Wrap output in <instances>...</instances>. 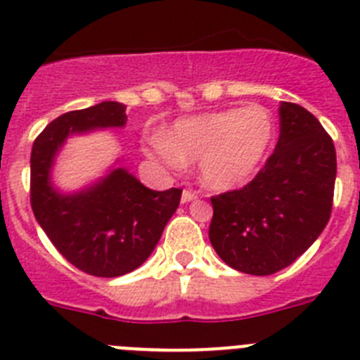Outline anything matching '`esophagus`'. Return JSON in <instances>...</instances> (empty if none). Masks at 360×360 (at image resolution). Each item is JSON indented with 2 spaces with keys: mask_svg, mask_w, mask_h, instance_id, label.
<instances>
[{
  "mask_svg": "<svg viewBox=\"0 0 360 360\" xmlns=\"http://www.w3.org/2000/svg\"><path fill=\"white\" fill-rule=\"evenodd\" d=\"M195 198H198V195H196L195 191L184 189V193H182V203H187V202H191V200H195Z\"/></svg>",
  "mask_w": 360,
  "mask_h": 360,
  "instance_id": "1",
  "label": "esophagus"
}]
</instances>
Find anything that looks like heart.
Instances as JSON below:
<instances>
[{
    "label": "heart",
    "mask_w": 360,
    "mask_h": 360,
    "mask_svg": "<svg viewBox=\"0 0 360 360\" xmlns=\"http://www.w3.org/2000/svg\"><path fill=\"white\" fill-rule=\"evenodd\" d=\"M274 142L272 113L250 104L180 119L169 135L153 136L151 151L171 167L200 160L202 182L211 189L227 191L256 176Z\"/></svg>",
    "instance_id": "b5f03b06"
}]
</instances>
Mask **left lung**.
Instances as JSON below:
<instances>
[{"label":"left lung","instance_id":"1","mask_svg":"<svg viewBox=\"0 0 360 360\" xmlns=\"http://www.w3.org/2000/svg\"><path fill=\"white\" fill-rule=\"evenodd\" d=\"M335 174L332 136L303 106L283 103L278 144L265 165L241 189L211 198L216 254L252 276L292 265L328 224Z\"/></svg>","mask_w":360,"mask_h":360}]
</instances>
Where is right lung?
I'll return each instance as SVG.
<instances>
[{"instance_id":"add662e5","label":"right lung","mask_w":360,"mask_h":360,"mask_svg":"<svg viewBox=\"0 0 360 360\" xmlns=\"http://www.w3.org/2000/svg\"><path fill=\"white\" fill-rule=\"evenodd\" d=\"M126 119L124 104L104 101L63 113L32 146L30 205L37 224L66 262L97 278H117L139 269L182 198V189H148L122 167L75 195L53 189L50 167L70 133L120 128Z\"/></svg>"}]
</instances>
